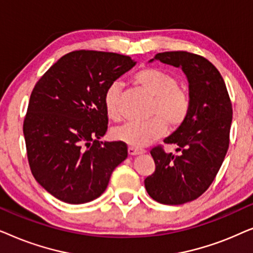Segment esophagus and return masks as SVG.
I'll return each mask as SVG.
<instances>
[{
	"instance_id": "obj_1",
	"label": "esophagus",
	"mask_w": 253,
	"mask_h": 253,
	"mask_svg": "<svg viewBox=\"0 0 253 253\" xmlns=\"http://www.w3.org/2000/svg\"><path fill=\"white\" fill-rule=\"evenodd\" d=\"M127 153H129V155H139V154H144L145 151L141 150V148L129 147L127 148Z\"/></svg>"
}]
</instances>
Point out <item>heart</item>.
Returning a JSON list of instances; mask_svg holds the SVG:
<instances>
[{
	"mask_svg": "<svg viewBox=\"0 0 253 253\" xmlns=\"http://www.w3.org/2000/svg\"><path fill=\"white\" fill-rule=\"evenodd\" d=\"M133 82L154 99L150 112L153 119L147 122L126 123L115 130L114 137L132 147H144L164 136L167 126L171 129L181 126L188 117L191 101L189 93L178 87L175 76L162 69H140L133 75ZM121 83L113 82L103 94L106 113L114 121L121 119Z\"/></svg>",
	"mask_w": 253,
	"mask_h": 253,
	"instance_id": "b5f03b06",
	"label": "heart"
}]
</instances>
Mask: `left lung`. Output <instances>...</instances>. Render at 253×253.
I'll return each mask as SVG.
<instances>
[{"label": "left lung", "mask_w": 253, "mask_h": 253, "mask_svg": "<svg viewBox=\"0 0 253 253\" xmlns=\"http://www.w3.org/2000/svg\"><path fill=\"white\" fill-rule=\"evenodd\" d=\"M153 61L182 69L191 105L184 122L164 140L177 145L181 153L154 147L155 171L145 179V188L155 202L181 205L202 196L215 178L229 146L233 108L222 76L205 57L166 51L148 62Z\"/></svg>", "instance_id": "obj_1"}]
</instances>
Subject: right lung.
Instances as JSON below:
<instances>
[{"instance_id":"right-lung-1","label":"right lung","mask_w":253,"mask_h":253,"mask_svg":"<svg viewBox=\"0 0 253 253\" xmlns=\"http://www.w3.org/2000/svg\"><path fill=\"white\" fill-rule=\"evenodd\" d=\"M136 63L115 53L71 51L34 86L23 127L27 158L34 178L55 198L92 202L126 159L123 141H100L108 124L103 94Z\"/></svg>"}]
</instances>
